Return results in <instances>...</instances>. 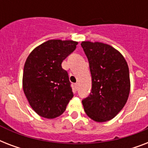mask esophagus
<instances>
[{
  "label": "esophagus",
  "mask_w": 148,
  "mask_h": 148,
  "mask_svg": "<svg viewBox=\"0 0 148 148\" xmlns=\"http://www.w3.org/2000/svg\"><path fill=\"white\" fill-rule=\"evenodd\" d=\"M74 88H75V89H76V90H77V88H78V84L77 83L75 84H74Z\"/></svg>",
  "instance_id": "esophagus-1"
}]
</instances>
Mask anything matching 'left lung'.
<instances>
[{"instance_id": "obj_1", "label": "left lung", "mask_w": 148, "mask_h": 148, "mask_svg": "<svg viewBox=\"0 0 148 148\" xmlns=\"http://www.w3.org/2000/svg\"><path fill=\"white\" fill-rule=\"evenodd\" d=\"M89 61L92 88L82 101L88 117L96 122L113 119L126 104L131 90L127 63L114 47L101 42L82 41Z\"/></svg>"}]
</instances>
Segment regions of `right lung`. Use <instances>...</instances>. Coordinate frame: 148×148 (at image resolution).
<instances>
[{
    "mask_svg": "<svg viewBox=\"0 0 148 148\" xmlns=\"http://www.w3.org/2000/svg\"><path fill=\"white\" fill-rule=\"evenodd\" d=\"M77 44L70 40H49L36 47L27 58L23 90L29 104L40 117L53 119L60 116L74 96L61 64Z\"/></svg>",
    "mask_w": 148,
    "mask_h": 148,
    "instance_id": "add662e5",
    "label": "right lung"
}]
</instances>
